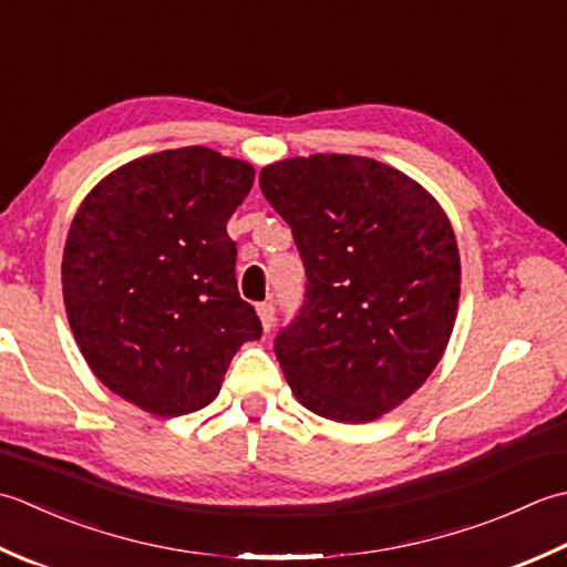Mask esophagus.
Instances as JSON below:
<instances>
[{
	"label": "esophagus",
	"instance_id": "1",
	"mask_svg": "<svg viewBox=\"0 0 567 567\" xmlns=\"http://www.w3.org/2000/svg\"><path fill=\"white\" fill-rule=\"evenodd\" d=\"M257 316H259V320H261V328H264V332H271V328H274V306L271 303H259L257 306Z\"/></svg>",
	"mask_w": 567,
	"mask_h": 567
}]
</instances>
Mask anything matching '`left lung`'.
Wrapping results in <instances>:
<instances>
[{"instance_id": "obj_1", "label": "left lung", "mask_w": 567, "mask_h": 567, "mask_svg": "<svg viewBox=\"0 0 567 567\" xmlns=\"http://www.w3.org/2000/svg\"><path fill=\"white\" fill-rule=\"evenodd\" d=\"M259 183L308 274L276 340L288 386L322 419L372 423L443 360L462 274L453 225L419 181L369 156L274 161Z\"/></svg>"}]
</instances>
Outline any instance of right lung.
I'll list each match as a JSON object with an SVG mask.
<instances>
[{
    "mask_svg": "<svg viewBox=\"0 0 567 567\" xmlns=\"http://www.w3.org/2000/svg\"><path fill=\"white\" fill-rule=\"evenodd\" d=\"M251 183L247 161L166 148L107 173L68 229L61 281L78 348L102 384L158 419L207 406L235 352L261 338L227 235Z\"/></svg>",
    "mask_w": 567,
    "mask_h": 567,
    "instance_id": "add662e5",
    "label": "right lung"
}]
</instances>
